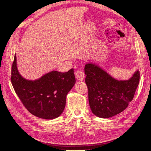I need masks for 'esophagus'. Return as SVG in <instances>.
I'll list each match as a JSON object with an SVG mask.
<instances>
[{"label": "esophagus", "instance_id": "1", "mask_svg": "<svg viewBox=\"0 0 151 151\" xmlns=\"http://www.w3.org/2000/svg\"><path fill=\"white\" fill-rule=\"evenodd\" d=\"M75 75H76V77L77 79H78L79 81H83L84 79L85 74H84V72L83 70H77L76 72Z\"/></svg>", "mask_w": 151, "mask_h": 151}]
</instances>
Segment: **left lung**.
<instances>
[{"label": "left lung", "mask_w": 151, "mask_h": 151, "mask_svg": "<svg viewBox=\"0 0 151 151\" xmlns=\"http://www.w3.org/2000/svg\"><path fill=\"white\" fill-rule=\"evenodd\" d=\"M86 83L91 111L96 116L108 118L118 115L132 101L140 79L137 70L131 78L118 81L92 63L84 67Z\"/></svg>", "instance_id": "left-lung-1"}]
</instances>
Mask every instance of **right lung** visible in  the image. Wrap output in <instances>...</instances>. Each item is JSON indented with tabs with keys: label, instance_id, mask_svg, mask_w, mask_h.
<instances>
[{
	"label": "right lung",
	"instance_id": "add662e5",
	"mask_svg": "<svg viewBox=\"0 0 151 151\" xmlns=\"http://www.w3.org/2000/svg\"><path fill=\"white\" fill-rule=\"evenodd\" d=\"M12 84L26 108L40 118L52 120L64 110L66 96L76 83L74 69L67 72H50L40 78L27 80L17 70L16 56L12 63Z\"/></svg>",
	"mask_w": 151,
	"mask_h": 151
}]
</instances>
